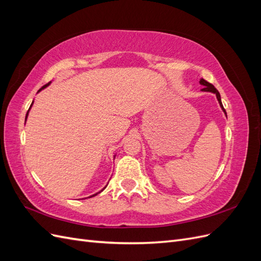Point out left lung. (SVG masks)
<instances>
[{"instance_id": "8db88e82", "label": "left lung", "mask_w": 261, "mask_h": 261, "mask_svg": "<svg viewBox=\"0 0 261 261\" xmlns=\"http://www.w3.org/2000/svg\"><path fill=\"white\" fill-rule=\"evenodd\" d=\"M199 83H200V85H202V86H203V88L201 89V91H208V92H212V93H215V94H216V96H217V99H218L219 103H220L221 109L223 110V112H224V113H225V115H226V112H225V110H224V108H223L222 102H221V96H220V93H219V91L217 90L216 87L213 86L212 84H210V83H208V82L204 81L203 78H201Z\"/></svg>"}]
</instances>
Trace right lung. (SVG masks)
Segmentation results:
<instances>
[{
    "instance_id": "right-lung-1",
    "label": "right lung",
    "mask_w": 261,
    "mask_h": 261,
    "mask_svg": "<svg viewBox=\"0 0 261 261\" xmlns=\"http://www.w3.org/2000/svg\"><path fill=\"white\" fill-rule=\"evenodd\" d=\"M49 85H50V83H49V84H46V85H44V86L42 87V88H41V89H39V91H41L42 89H44V88H45V87H48ZM39 91H38V92H39ZM33 105H34V101H33V103H31V106H30L29 110L31 109V107H33ZM29 110H28V112H27V114H26V120H27V116H28V113H29ZM105 188H106V187H105ZM105 188H103V189H105ZM103 189H102V191H103ZM102 191H101V192H102ZM101 192H99V193H101ZM99 193H97V194H94V195H92V196H90V197H93V196H96V195H98Z\"/></svg>"
}]
</instances>
